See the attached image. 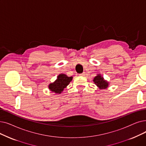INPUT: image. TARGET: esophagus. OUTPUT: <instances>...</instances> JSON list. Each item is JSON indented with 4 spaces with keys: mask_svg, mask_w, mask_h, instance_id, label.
Returning <instances> with one entry per match:
<instances>
[{
    "mask_svg": "<svg viewBox=\"0 0 146 146\" xmlns=\"http://www.w3.org/2000/svg\"><path fill=\"white\" fill-rule=\"evenodd\" d=\"M85 72L82 73L81 74H79V76H85Z\"/></svg>",
    "mask_w": 146,
    "mask_h": 146,
    "instance_id": "34e87169",
    "label": "esophagus"
}]
</instances>
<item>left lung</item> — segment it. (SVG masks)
<instances>
[{"instance_id": "obj_1", "label": "left lung", "mask_w": 146, "mask_h": 146, "mask_svg": "<svg viewBox=\"0 0 146 146\" xmlns=\"http://www.w3.org/2000/svg\"><path fill=\"white\" fill-rule=\"evenodd\" d=\"M94 84H96L100 90H104L108 88L109 82L104 79L103 77L101 76V75L98 74L97 76L95 77L93 80Z\"/></svg>"}]
</instances>
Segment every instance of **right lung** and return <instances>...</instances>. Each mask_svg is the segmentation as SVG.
<instances>
[{"instance_id": "1", "label": "right lung", "mask_w": 146, "mask_h": 146, "mask_svg": "<svg viewBox=\"0 0 146 146\" xmlns=\"http://www.w3.org/2000/svg\"><path fill=\"white\" fill-rule=\"evenodd\" d=\"M73 79V77H68L65 74H60L56 80L49 85L50 91L56 94H61Z\"/></svg>"}]
</instances>
